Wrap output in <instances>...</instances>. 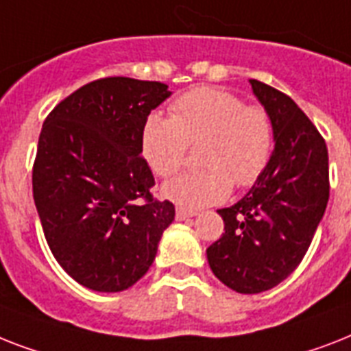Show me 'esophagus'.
Masks as SVG:
<instances>
[{
  "label": "esophagus",
  "mask_w": 351,
  "mask_h": 351,
  "mask_svg": "<svg viewBox=\"0 0 351 351\" xmlns=\"http://www.w3.org/2000/svg\"><path fill=\"white\" fill-rule=\"evenodd\" d=\"M195 215H197V210H189L183 208V206H178V208H176V219L178 221L190 219V217H195Z\"/></svg>",
  "instance_id": "esophagus-1"
}]
</instances>
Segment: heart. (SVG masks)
I'll return each mask as SVG.
<instances>
[{
    "label": "heart",
    "instance_id": "obj_1",
    "mask_svg": "<svg viewBox=\"0 0 351 351\" xmlns=\"http://www.w3.org/2000/svg\"><path fill=\"white\" fill-rule=\"evenodd\" d=\"M172 117L154 112L141 130V154L154 173L168 178L183 167L189 145H199L201 170L162 184V195L183 208L223 201L232 183L254 184L274 145L270 116L261 106L215 86H199L173 101Z\"/></svg>",
    "mask_w": 351,
    "mask_h": 351
}]
</instances>
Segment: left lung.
Listing matches in <instances>:
<instances>
[{
	"label": "left lung",
	"mask_w": 351,
	"mask_h": 351,
	"mask_svg": "<svg viewBox=\"0 0 351 351\" xmlns=\"http://www.w3.org/2000/svg\"><path fill=\"white\" fill-rule=\"evenodd\" d=\"M250 85L276 145L245 197L217 210L224 234L206 248L214 276L239 293L270 290L295 270L330 197L328 150L317 128L287 94L257 80Z\"/></svg>",
	"instance_id": "left-lung-1"
}]
</instances>
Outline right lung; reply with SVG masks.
<instances>
[{
    "label": "right lung",
    "instance_id": "1",
    "mask_svg": "<svg viewBox=\"0 0 351 351\" xmlns=\"http://www.w3.org/2000/svg\"><path fill=\"white\" fill-rule=\"evenodd\" d=\"M168 85L105 77L81 86L45 119L32 170L34 203L50 252L74 281L123 291L152 266L170 201H154L143 125ZM141 198L145 199L143 204Z\"/></svg>",
    "mask_w": 351,
    "mask_h": 351
}]
</instances>
